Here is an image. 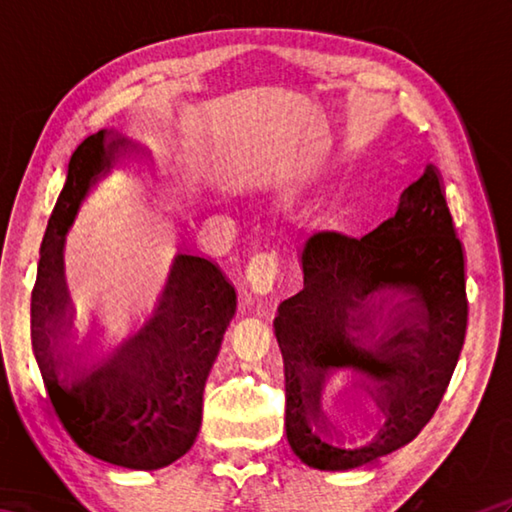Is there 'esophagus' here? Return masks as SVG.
Segmentation results:
<instances>
[{"label": "esophagus", "mask_w": 512, "mask_h": 512, "mask_svg": "<svg viewBox=\"0 0 512 512\" xmlns=\"http://www.w3.org/2000/svg\"><path fill=\"white\" fill-rule=\"evenodd\" d=\"M248 286L257 295H266L279 281V255L275 248H264L253 255L246 270Z\"/></svg>", "instance_id": "34e87169"}]
</instances>
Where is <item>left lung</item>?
<instances>
[{
    "label": "left lung",
    "instance_id": "8db88e82",
    "mask_svg": "<svg viewBox=\"0 0 512 512\" xmlns=\"http://www.w3.org/2000/svg\"><path fill=\"white\" fill-rule=\"evenodd\" d=\"M303 288L279 303L275 336L286 374V436L314 469L345 471L405 447L436 413L466 336L464 248L438 171L424 169L396 213L363 237L312 233ZM365 384L386 422L350 445L318 427L328 382Z\"/></svg>",
    "mask_w": 512,
    "mask_h": 512
}]
</instances>
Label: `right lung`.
Returning <instances> with one entry per match:
<instances>
[{
	"label": "right lung",
	"mask_w": 512,
	"mask_h": 512,
	"mask_svg": "<svg viewBox=\"0 0 512 512\" xmlns=\"http://www.w3.org/2000/svg\"><path fill=\"white\" fill-rule=\"evenodd\" d=\"M127 140L105 132L74 149L68 176L41 239L30 295V339L43 385L79 447L125 469L154 471L182 458L202 424V394L231 323L237 295L220 266L178 255L160 314L110 347L72 352L57 292L65 231L92 184L110 171Z\"/></svg>",
	"instance_id": "right-lung-1"
}]
</instances>
